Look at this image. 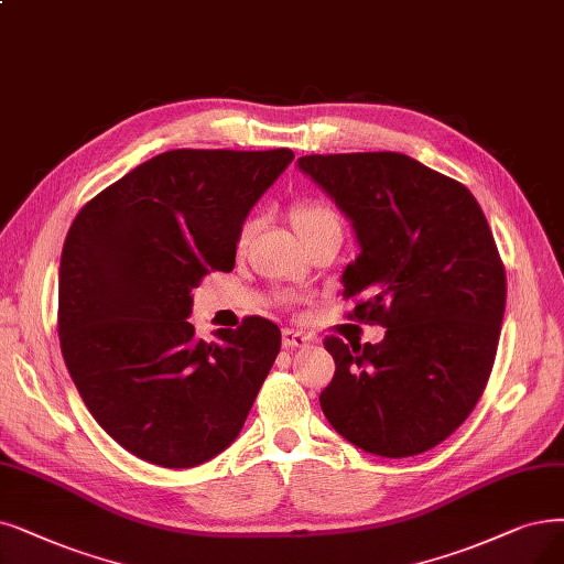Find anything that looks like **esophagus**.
I'll return each instance as SVG.
<instances>
[{"label":"esophagus","instance_id":"1","mask_svg":"<svg viewBox=\"0 0 564 564\" xmlns=\"http://www.w3.org/2000/svg\"><path fill=\"white\" fill-rule=\"evenodd\" d=\"M310 343V335L303 330H294V328H284L282 330V345L284 347H305Z\"/></svg>","mask_w":564,"mask_h":564}]
</instances>
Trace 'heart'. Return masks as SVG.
Listing matches in <instances>:
<instances>
[{
    "label": "heart",
    "instance_id": "heart-1",
    "mask_svg": "<svg viewBox=\"0 0 564 564\" xmlns=\"http://www.w3.org/2000/svg\"><path fill=\"white\" fill-rule=\"evenodd\" d=\"M328 217H337L328 206H324V204H301L296 210H294V221H296V229L299 231H303V229H307V227H314V224L317 221H324V219H328ZM252 231H254V221L250 219V221H245L242 224V229H240V236H238V242L242 245V242H247V238L252 236Z\"/></svg>",
    "mask_w": 564,
    "mask_h": 564
}]
</instances>
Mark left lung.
I'll use <instances>...</instances> for the list:
<instances>
[{
    "label": "left lung",
    "instance_id": "left-lung-1",
    "mask_svg": "<svg viewBox=\"0 0 564 564\" xmlns=\"http://www.w3.org/2000/svg\"><path fill=\"white\" fill-rule=\"evenodd\" d=\"M354 224L345 268L351 317L387 328L370 345L328 335L335 375L319 402L354 446L384 458L427 452L479 402L498 351L507 275L471 192L400 152L299 160Z\"/></svg>",
    "mask_w": 564,
    "mask_h": 564
}]
</instances>
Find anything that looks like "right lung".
<instances>
[{
  "label": "right lung",
  "mask_w": 564,
  "mask_h": 564,
  "mask_svg": "<svg viewBox=\"0 0 564 564\" xmlns=\"http://www.w3.org/2000/svg\"><path fill=\"white\" fill-rule=\"evenodd\" d=\"M294 160L278 150H169L76 215L59 261L57 333L89 414L129 454L194 467L240 433L280 354L263 317L196 340L192 289L234 270L245 217Z\"/></svg>",
  "instance_id": "right-lung-1"
}]
</instances>
